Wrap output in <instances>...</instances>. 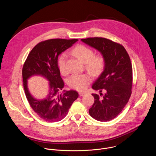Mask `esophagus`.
<instances>
[{"label":"esophagus","mask_w":156,"mask_h":156,"mask_svg":"<svg viewBox=\"0 0 156 156\" xmlns=\"http://www.w3.org/2000/svg\"><path fill=\"white\" fill-rule=\"evenodd\" d=\"M85 94H86V93H85L84 92H80V93H79V94H80V96H84Z\"/></svg>","instance_id":"34e87169"}]
</instances>
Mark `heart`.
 I'll return each instance as SVG.
<instances>
[{
	"mask_svg": "<svg viewBox=\"0 0 156 156\" xmlns=\"http://www.w3.org/2000/svg\"><path fill=\"white\" fill-rule=\"evenodd\" d=\"M71 54L84 63L86 69L93 76L99 75L105 66V59L102 55H94V51L84 45H78L71 52ZM66 55L62 54L58 58V66L62 74L68 72L66 68ZM91 81V76L87 74H73L68 80V84L75 90L84 91Z\"/></svg>",
	"mask_w": 156,
	"mask_h": 156,
	"instance_id": "1",
	"label": "heart"
}]
</instances>
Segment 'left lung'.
<instances>
[{
    "instance_id": "left-lung-1",
    "label": "left lung",
    "mask_w": 156,
    "mask_h": 156,
    "mask_svg": "<svg viewBox=\"0 0 156 156\" xmlns=\"http://www.w3.org/2000/svg\"><path fill=\"white\" fill-rule=\"evenodd\" d=\"M81 40L99 51L105 59L104 71L92 86L100 96L92 94L94 102L89 113L98 121H110L122 112L131 94L133 71L129 55L121 44L106 38Z\"/></svg>"
}]
</instances>
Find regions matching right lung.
Instances as JSON below:
<instances>
[{
	"instance_id": "right-lung-1",
	"label": "right lung",
	"mask_w": 156,
	"mask_h": 156,
	"mask_svg": "<svg viewBox=\"0 0 156 156\" xmlns=\"http://www.w3.org/2000/svg\"><path fill=\"white\" fill-rule=\"evenodd\" d=\"M78 41L52 39L42 41L33 48L23 65L22 76L26 97L33 110L44 121L56 122L62 120L78 97V92L74 90L60 93L64 82L57 63L58 55ZM35 75L43 76L50 82L48 94L43 100L34 98L28 90L27 80Z\"/></svg>"
}]
</instances>
